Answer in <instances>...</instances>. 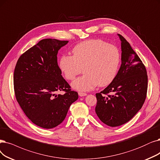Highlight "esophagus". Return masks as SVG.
Masks as SVG:
<instances>
[{
	"label": "esophagus",
	"mask_w": 160,
	"mask_h": 160,
	"mask_svg": "<svg viewBox=\"0 0 160 160\" xmlns=\"http://www.w3.org/2000/svg\"><path fill=\"white\" fill-rule=\"evenodd\" d=\"M79 95L80 96V97H85V96H86L87 94V93H85V92H78Z\"/></svg>",
	"instance_id": "esophagus-1"
}]
</instances>
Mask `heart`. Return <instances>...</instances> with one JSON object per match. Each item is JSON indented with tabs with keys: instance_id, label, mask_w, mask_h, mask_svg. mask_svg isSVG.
<instances>
[{
	"instance_id": "heart-1",
	"label": "heart",
	"mask_w": 160,
	"mask_h": 160,
	"mask_svg": "<svg viewBox=\"0 0 160 160\" xmlns=\"http://www.w3.org/2000/svg\"><path fill=\"white\" fill-rule=\"evenodd\" d=\"M73 56L63 55L59 66L64 78L75 79L82 72L83 76L72 84L75 90L88 91L96 86H107L113 81L119 66L121 56L119 49L100 39L82 42L72 50Z\"/></svg>"
}]
</instances>
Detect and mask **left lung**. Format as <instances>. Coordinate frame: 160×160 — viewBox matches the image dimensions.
Returning <instances> with one entry per match:
<instances>
[{"mask_svg": "<svg viewBox=\"0 0 160 160\" xmlns=\"http://www.w3.org/2000/svg\"><path fill=\"white\" fill-rule=\"evenodd\" d=\"M118 35L122 51L121 67L111 83L96 94V113L110 127L125 124L135 116L144 104L148 88V75L142 62L125 38Z\"/></svg>", "mask_w": 160, "mask_h": 160, "instance_id": "obj_1", "label": "left lung"}]
</instances>
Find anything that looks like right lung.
<instances>
[{
	"mask_svg": "<svg viewBox=\"0 0 160 160\" xmlns=\"http://www.w3.org/2000/svg\"><path fill=\"white\" fill-rule=\"evenodd\" d=\"M68 41L45 39L22 54L14 73L16 98L36 125L52 129L64 120L78 93L63 78L57 54ZM57 91L65 94L56 95Z\"/></svg>",
	"mask_w": 160,
	"mask_h": 160,
	"instance_id": "obj_1",
	"label": "right lung"
}]
</instances>
